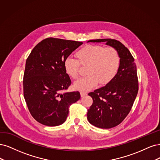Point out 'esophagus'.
Segmentation results:
<instances>
[{"label":"esophagus","mask_w":160,"mask_h":160,"mask_svg":"<svg viewBox=\"0 0 160 160\" xmlns=\"http://www.w3.org/2000/svg\"><path fill=\"white\" fill-rule=\"evenodd\" d=\"M86 95H87L86 92H80V96H81V97H84V96H85Z\"/></svg>","instance_id":"esophagus-1"}]
</instances>
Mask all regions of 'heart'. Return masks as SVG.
<instances>
[{
	"label": "heart",
	"mask_w": 160,
	"mask_h": 160,
	"mask_svg": "<svg viewBox=\"0 0 160 160\" xmlns=\"http://www.w3.org/2000/svg\"><path fill=\"white\" fill-rule=\"evenodd\" d=\"M76 56L80 64L87 66L86 75L74 82V88L86 92L100 82L106 85L114 79L120 68V57L114 48L100 45H88L78 50ZM66 73L73 79L79 76L80 63L76 59L66 58L64 62Z\"/></svg>",
	"instance_id": "1"
}]
</instances>
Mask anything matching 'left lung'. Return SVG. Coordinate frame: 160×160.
<instances>
[{
    "label": "left lung",
    "mask_w": 160,
    "mask_h": 160,
    "mask_svg": "<svg viewBox=\"0 0 160 160\" xmlns=\"http://www.w3.org/2000/svg\"><path fill=\"white\" fill-rule=\"evenodd\" d=\"M88 42H106L116 50L120 57V68L115 78L104 87L88 94L93 99V104L88 110V120L97 128H114L128 116L138 94L134 58L126 46L116 40L96 39Z\"/></svg>",
    "instance_id": "obj_1"
}]
</instances>
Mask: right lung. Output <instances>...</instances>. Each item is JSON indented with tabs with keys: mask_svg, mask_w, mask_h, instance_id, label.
<instances>
[{
	"mask_svg": "<svg viewBox=\"0 0 160 160\" xmlns=\"http://www.w3.org/2000/svg\"><path fill=\"white\" fill-rule=\"evenodd\" d=\"M82 42L48 38L39 42L26 61L24 97L34 119L48 126L62 124L79 92H64L71 84L64 62Z\"/></svg>",
	"mask_w": 160,
	"mask_h": 160,
	"instance_id": "1",
	"label": "right lung"
}]
</instances>
